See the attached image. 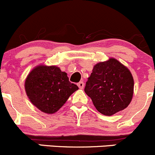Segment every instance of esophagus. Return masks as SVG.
I'll use <instances>...</instances> for the list:
<instances>
[{"label": "esophagus", "instance_id": "obj_1", "mask_svg": "<svg viewBox=\"0 0 155 155\" xmlns=\"http://www.w3.org/2000/svg\"><path fill=\"white\" fill-rule=\"evenodd\" d=\"M78 87H79L80 89H83V88H84V83L83 82V81H81V82L78 83Z\"/></svg>", "mask_w": 155, "mask_h": 155}]
</instances>
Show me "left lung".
<instances>
[{
  "mask_svg": "<svg viewBox=\"0 0 155 155\" xmlns=\"http://www.w3.org/2000/svg\"><path fill=\"white\" fill-rule=\"evenodd\" d=\"M84 91L98 112L112 116L123 110L131 101L134 79L128 68L110 58L94 66Z\"/></svg>",
  "mask_w": 155,
  "mask_h": 155,
  "instance_id": "obj_1",
  "label": "left lung"
}]
</instances>
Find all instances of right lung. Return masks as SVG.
I'll list each match as a JSON object with an SVG mask.
<instances>
[{"instance_id":"obj_1","label":"right lung","mask_w":155,"mask_h":155,"mask_svg":"<svg viewBox=\"0 0 155 155\" xmlns=\"http://www.w3.org/2000/svg\"><path fill=\"white\" fill-rule=\"evenodd\" d=\"M25 86L32 104L49 114L57 112L78 89L68 81L66 72L54 66L36 67L28 74Z\"/></svg>"}]
</instances>
